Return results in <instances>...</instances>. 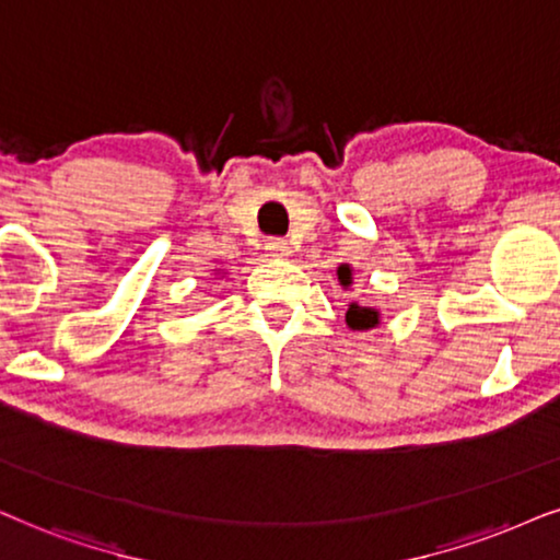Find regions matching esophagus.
<instances>
[{
    "instance_id": "34e87169",
    "label": "esophagus",
    "mask_w": 560,
    "mask_h": 560,
    "mask_svg": "<svg viewBox=\"0 0 560 560\" xmlns=\"http://www.w3.org/2000/svg\"><path fill=\"white\" fill-rule=\"evenodd\" d=\"M266 250H268V256H273V258L292 256V248H289V243L281 241V237H271V241L266 243Z\"/></svg>"
}]
</instances>
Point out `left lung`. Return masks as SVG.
Returning <instances> with one entry per match:
<instances>
[{
  "label": "left lung",
  "mask_w": 560,
  "mask_h": 560,
  "mask_svg": "<svg viewBox=\"0 0 560 560\" xmlns=\"http://www.w3.org/2000/svg\"><path fill=\"white\" fill-rule=\"evenodd\" d=\"M346 268L348 266H342V271H346ZM348 273H350V268H348ZM378 323H382V319H378V312L374 307H366V304H358V302L348 304L346 325L350 327V330H371V327H376Z\"/></svg>",
  "instance_id": "left-lung-1"
}]
</instances>
